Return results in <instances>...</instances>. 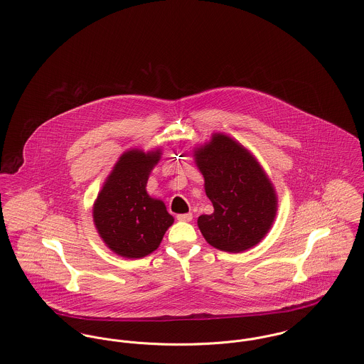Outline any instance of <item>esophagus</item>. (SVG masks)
Masks as SVG:
<instances>
[{
  "mask_svg": "<svg viewBox=\"0 0 364 364\" xmlns=\"http://www.w3.org/2000/svg\"><path fill=\"white\" fill-rule=\"evenodd\" d=\"M176 218H178L179 221H185V223H189V221H192L193 215H192V213H185V214H178V215H176Z\"/></svg>",
  "mask_w": 364,
  "mask_h": 364,
  "instance_id": "obj_1",
  "label": "esophagus"
}]
</instances>
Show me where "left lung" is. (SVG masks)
<instances>
[{
  "mask_svg": "<svg viewBox=\"0 0 364 364\" xmlns=\"http://www.w3.org/2000/svg\"><path fill=\"white\" fill-rule=\"evenodd\" d=\"M214 211L198 218L208 244L225 252L254 248L272 228L277 213L274 186L255 156L235 139L213 133L193 150Z\"/></svg>",
  "mask_w": 364,
  "mask_h": 364,
  "instance_id": "1",
  "label": "left lung"
}]
</instances>
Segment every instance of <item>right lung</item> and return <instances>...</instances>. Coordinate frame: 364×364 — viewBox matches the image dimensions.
<instances>
[{"mask_svg": "<svg viewBox=\"0 0 364 364\" xmlns=\"http://www.w3.org/2000/svg\"><path fill=\"white\" fill-rule=\"evenodd\" d=\"M162 151L130 149L105 179L92 218L105 245L127 259L150 255L173 224L165 203L147 193V181Z\"/></svg>", "mask_w": 364, "mask_h": 364, "instance_id": "obj_1", "label": "right lung"}]
</instances>
